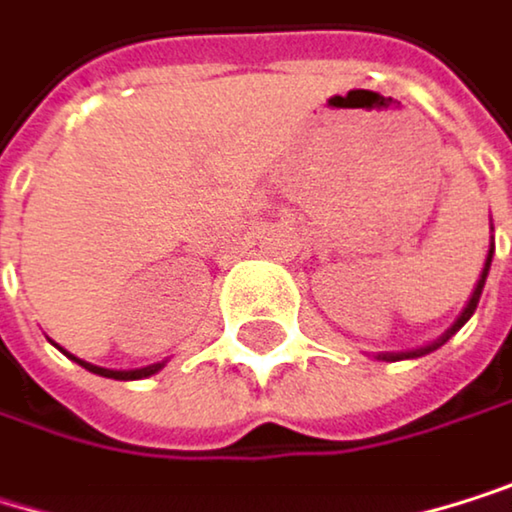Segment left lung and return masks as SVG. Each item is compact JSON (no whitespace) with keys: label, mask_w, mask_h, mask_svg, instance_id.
I'll return each instance as SVG.
<instances>
[{"label":"left lung","mask_w":512,"mask_h":512,"mask_svg":"<svg viewBox=\"0 0 512 512\" xmlns=\"http://www.w3.org/2000/svg\"><path fill=\"white\" fill-rule=\"evenodd\" d=\"M495 230V227H492ZM492 254H495V242L489 245V254H486V264H483V273H480V279H477V285H473V291H470V300L464 303V309H461V315L452 321V327L446 334H440L434 343H428V346H419V349H407V352H379L376 358L379 361H407V358H422V355H428V352H434V349H440L449 337H455L461 327L467 324V318L473 315V309H477V303H480V294H483V285H486V276H489V267H492Z\"/></svg>","instance_id":"obj_1"}]
</instances>
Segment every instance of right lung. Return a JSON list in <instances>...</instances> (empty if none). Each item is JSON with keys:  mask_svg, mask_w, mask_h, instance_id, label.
I'll list each match as a JSON object with an SVG mask.
<instances>
[{"mask_svg": "<svg viewBox=\"0 0 512 512\" xmlns=\"http://www.w3.org/2000/svg\"><path fill=\"white\" fill-rule=\"evenodd\" d=\"M54 343V340H51ZM57 346V343H54ZM60 349V346H57ZM63 355L66 358H72L75 364H81L84 370H90V373H96V376H105V379H118V382H133V379H148V376H154L157 370H163L166 367V361H160V364H148V367H136V370H108V367H96V364H90V361H81V358H75V355H69L66 349H63Z\"/></svg>", "mask_w": 512, "mask_h": 512, "instance_id": "1", "label": "right lung"}]
</instances>
